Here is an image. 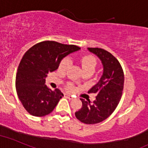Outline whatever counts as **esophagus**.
Returning a JSON list of instances; mask_svg holds the SVG:
<instances>
[{
	"label": "esophagus",
	"instance_id": "obj_1",
	"mask_svg": "<svg viewBox=\"0 0 148 148\" xmlns=\"http://www.w3.org/2000/svg\"><path fill=\"white\" fill-rule=\"evenodd\" d=\"M64 97L66 98V99H70V100H71V99H73V97H72L71 95H68V94H64Z\"/></svg>",
	"mask_w": 148,
	"mask_h": 148
}]
</instances>
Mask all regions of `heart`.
<instances>
[{
	"label": "heart",
	"instance_id": "heart-1",
	"mask_svg": "<svg viewBox=\"0 0 148 148\" xmlns=\"http://www.w3.org/2000/svg\"><path fill=\"white\" fill-rule=\"evenodd\" d=\"M77 63L80 64L82 72L84 74H92L95 71V69L97 65V61L94 56L91 55H83L77 59ZM69 64V62L67 59L62 60L59 65V70L61 72H64ZM67 89L71 91L72 89V86L71 84L67 86Z\"/></svg>",
	"mask_w": 148,
	"mask_h": 148
}]
</instances>
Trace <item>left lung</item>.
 <instances>
[{
	"mask_svg": "<svg viewBox=\"0 0 148 148\" xmlns=\"http://www.w3.org/2000/svg\"><path fill=\"white\" fill-rule=\"evenodd\" d=\"M87 49L101 60L103 74L88 91L97 94L95 100L91 102L80 99L82 108L75 112V116L84 123L95 124L108 118L118 105L123 90L124 74L120 62L111 53L101 48Z\"/></svg>",
	"mask_w": 148,
	"mask_h": 148,
	"instance_id": "8db88e82",
	"label": "left lung"
}]
</instances>
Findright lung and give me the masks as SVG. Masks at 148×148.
<instances>
[{
  "instance_id": "1",
  "label": "right lung",
  "mask_w": 148,
  "mask_h": 148,
  "mask_svg": "<svg viewBox=\"0 0 148 148\" xmlns=\"http://www.w3.org/2000/svg\"><path fill=\"white\" fill-rule=\"evenodd\" d=\"M80 49L47 40L37 43L25 53L17 70L16 88L22 105L32 116L50 114L64 96L59 89L53 91L47 87L45 78L59 68L63 58Z\"/></svg>"
}]
</instances>
